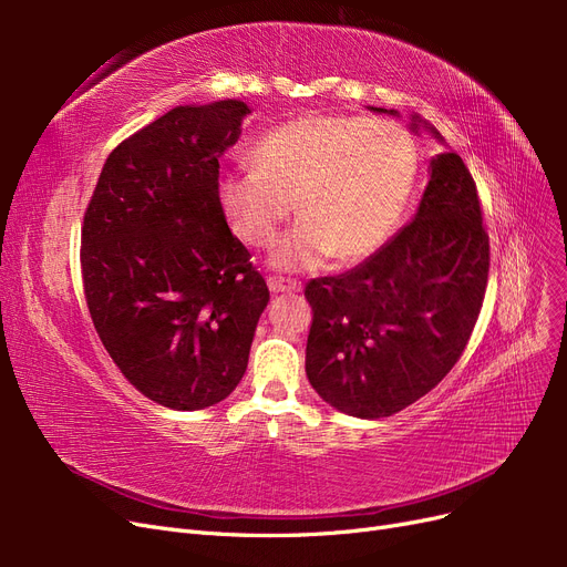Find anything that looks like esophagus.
<instances>
[{
	"instance_id": "obj_1",
	"label": "esophagus",
	"mask_w": 567,
	"mask_h": 567,
	"mask_svg": "<svg viewBox=\"0 0 567 567\" xmlns=\"http://www.w3.org/2000/svg\"><path fill=\"white\" fill-rule=\"evenodd\" d=\"M267 286L271 293H296V290H300V284L284 279V277H269Z\"/></svg>"
}]
</instances>
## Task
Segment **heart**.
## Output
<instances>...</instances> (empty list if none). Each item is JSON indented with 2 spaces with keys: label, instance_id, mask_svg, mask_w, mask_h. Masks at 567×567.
<instances>
[{
  "label": "heart",
  "instance_id": "b5f03b06",
  "mask_svg": "<svg viewBox=\"0 0 567 567\" xmlns=\"http://www.w3.org/2000/svg\"><path fill=\"white\" fill-rule=\"evenodd\" d=\"M250 163L248 173L221 179V210L241 241L267 248L296 200L300 221L271 265L307 271L331 255L359 262L388 241L414 192L419 151L388 120L300 115L260 136Z\"/></svg>",
  "mask_w": 567,
  "mask_h": 567
}]
</instances>
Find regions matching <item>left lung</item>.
<instances>
[{"mask_svg":"<svg viewBox=\"0 0 567 567\" xmlns=\"http://www.w3.org/2000/svg\"><path fill=\"white\" fill-rule=\"evenodd\" d=\"M409 130L444 144L421 115ZM427 177L416 215L383 248L305 286L307 379L342 414L383 419L421 400L458 362L483 307L489 236L475 182L452 151L431 158Z\"/></svg>","mask_w":567,"mask_h":567,"instance_id":"8db88e82","label":"left lung"}]
</instances>
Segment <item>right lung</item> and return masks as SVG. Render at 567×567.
<instances>
[{
  "mask_svg": "<svg viewBox=\"0 0 567 567\" xmlns=\"http://www.w3.org/2000/svg\"><path fill=\"white\" fill-rule=\"evenodd\" d=\"M248 113L238 99L167 111L111 153L84 213L94 329L125 379L175 411L229 398L269 302L219 203V156Z\"/></svg>",
  "mask_w": 567,
  "mask_h": 567,
  "instance_id": "add662e5",
  "label": "right lung"
}]
</instances>
